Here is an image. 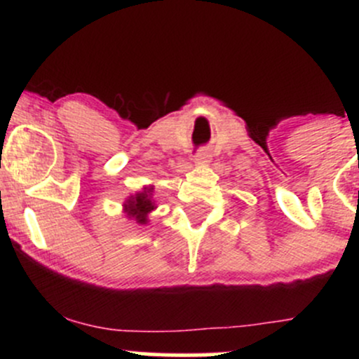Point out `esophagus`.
Returning a JSON list of instances; mask_svg holds the SVG:
<instances>
[{
	"mask_svg": "<svg viewBox=\"0 0 359 359\" xmlns=\"http://www.w3.org/2000/svg\"><path fill=\"white\" fill-rule=\"evenodd\" d=\"M209 156H211V155H209L205 150L197 151V155H196V163H197V165H205V163H209Z\"/></svg>",
	"mask_w": 359,
	"mask_h": 359,
	"instance_id": "1",
	"label": "esophagus"
}]
</instances>
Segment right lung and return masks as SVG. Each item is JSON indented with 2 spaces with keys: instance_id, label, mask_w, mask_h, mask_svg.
Returning <instances> with one entry per match:
<instances>
[{
  "instance_id": "1",
  "label": "right lung",
  "mask_w": 359,
  "mask_h": 359,
  "mask_svg": "<svg viewBox=\"0 0 359 359\" xmlns=\"http://www.w3.org/2000/svg\"><path fill=\"white\" fill-rule=\"evenodd\" d=\"M151 187H145L142 192L135 194L131 196L130 199L126 201L125 204V212L128 214V217L135 219L138 224H147L148 221V214L155 209V203L151 199Z\"/></svg>"
}]
</instances>
